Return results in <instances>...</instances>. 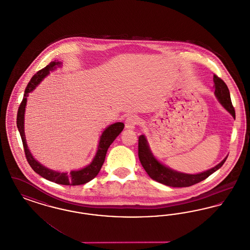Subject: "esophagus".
I'll use <instances>...</instances> for the list:
<instances>
[{"instance_id":"obj_1","label":"esophagus","mask_w":250,"mask_h":250,"mask_svg":"<svg viewBox=\"0 0 250 250\" xmlns=\"http://www.w3.org/2000/svg\"><path fill=\"white\" fill-rule=\"evenodd\" d=\"M139 124H140V118L138 116H135V115L128 116L125 122V128H127V129H134L135 126Z\"/></svg>"}]
</instances>
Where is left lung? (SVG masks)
I'll list each match as a JSON object with an SVG mask.
<instances>
[{
	"label": "left lung",
	"instance_id": "1",
	"mask_svg": "<svg viewBox=\"0 0 250 250\" xmlns=\"http://www.w3.org/2000/svg\"><path fill=\"white\" fill-rule=\"evenodd\" d=\"M214 94L218 98L219 102L233 116V118H235V110L232 106L229 91L226 83L216 75H214ZM138 152L140 161L148 175L156 182L172 188H187L202 182L214 173L219 167H221L227 159L226 157L218 165L202 173L187 174L172 170L171 168L159 163L154 157V155H152L147 144V141L143 135L139 137Z\"/></svg>",
	"mask_w": 250,
	"mask_h": 250
}]
</instances>
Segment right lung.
Returning <instances> with one entry per match:
<instances>
[{
	"label": "right lung",
	"instance_id": "obj_1",
	"mask_svg": "<svg viewBox=\"0 0 250 250\" xmlns=\"http://www.w3.org/2000/svg\"><path fill=\"white\" fill-rule=\"evenodd\" d=\"M57 62H51L46 67L39 70L36 75L33 76L31 81L27 85L25 92H24L23 99L18 109V115H17V126L20 131L21 141L23 144L24 154L26 156V159L31 167L36 171L37 174L42 176L43 178L47 179L48 181L54 182L60 185L64 186H80L88 183L89 181L93 180L100 171V168L105 161V157L107 154V149L109 145L113 143V141L116 139V137L123 131L125 125L123 123H115L111 125H109L106 130L102 133V136L100 137V142L97 148V152L95 155L93 162L85 167L80 170H72L69 173H61L58 171L51 170L42 166L40 163H38L36 159L33 157L32 154L30 153L26 140H25V134H24V112H25V106L27 102V96L36 88V85L48 75L50 70L55 68V65L59 64Z\"/></svg>",
	"mask_w": 250,
	"mask_h": 250
}]
</instances>
